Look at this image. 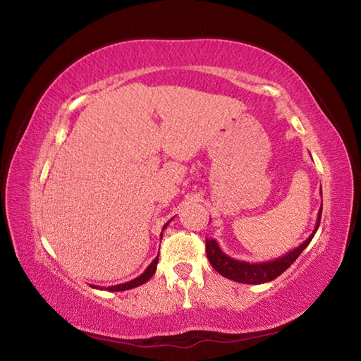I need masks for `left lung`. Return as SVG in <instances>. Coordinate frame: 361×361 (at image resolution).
I'll list each match as a JSON object with an SVG mask.
<instances>
[{
  "label": "left lung",
  "mask_w": 361,
  "mask_h": 361,
  "mask_svg": "<svg viewBox=\"0 0 361 361\" xmlns=\"http://www.w3.org/2000/svg\"><path fill=\"white\" fill-rule=\"evenodd\" d=\"M321 212H323V202H321V208L318 212L315 229H313L312 234L301 245H299V247H296L295 250L288 251L287 255H283L274 260L250 264V262H245V260L233 259L221 251L216 239H206V256H208L211 265L214 267V270L220 273L224 278H228V279L240 282V283L270 282L286 271L287 268L298 259V256L309 247V243L312 242L313 235H315L318 231Z\"/></svg>",
  "instance_id": "1"
}]
</instances>
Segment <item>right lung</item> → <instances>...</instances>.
<instances>
[{"label":"right lung","mask_w":361,"mask_h":361,"mask_svg":"<svg viewBox=\"0 0 361 361\" xmlns=\"http://www.w3.org/2000/svg\"><path fill=\"white\" fill-rule=\"evenodd\" d=\"M169 225V221L167 224L163 226V229H166V226ZM161 237H163V233H161ZM157 265H158V256L152 260V264L145 268V271L142 273V274H140L137 276V278H135V279H132V281H128V282H126V283H118V286H111V287H96V286H91V287H94V288H99V290H109V291H124V290H130V288H135V287H137V286H142V283H145L147 282L153 274H155V271H157Z\"/></svg>","instance_id":"1"}]
</instances>
